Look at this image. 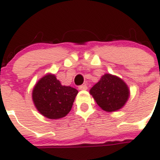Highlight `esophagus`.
I'll return each mask as SVG.
<instances>
[{
  "mask_svg": "<svg viewBox=\"0 0 160 160\" xmlns=\"http://www.w3.org/2000/svg\"><path fill=\"white\" fill-rule=\"evenodd\" d=\"M78 90H87V85H81L78 87Z\"/></svg>",
  "mask_w": 160,
  "mask_h": 160,
  "instance_id": "esophagus-1",
  "label": "esophagus"
}]
</instances>
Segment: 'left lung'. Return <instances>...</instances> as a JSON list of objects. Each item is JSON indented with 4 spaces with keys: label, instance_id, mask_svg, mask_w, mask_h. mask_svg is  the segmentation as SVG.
Returning <instances> with one entry per match:
<instances>
[{
    "label": "left lung",
    "instance_id": "obj_1",
    "mask_svg": "<svg viewBox=\"0 0 160 160\" xmlns=\"http://www.w3.org/2000/svg\"><path fill=\"white\" fill-rule=\"evenodd\" d=\"M90 94L103 111L112 112L118 111L125 105L130 96V90L122 79L106 73L90 89Z\"/></svg>",
    "mask_w": 160,
    "mask_h": 160
}]
</instances>
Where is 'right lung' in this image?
Here are the masks:
<instances>
[{"instance_id": "add662e5", "label": "right lung", "mask_w": 160, "mask_h": 160, "mask_svg": "<svg viewBox=\"0 0 160 160\" xmlns=\"http://www.w3.org/2000/svg\"><path fill=\"white\" fill-rule=\"evenodd\" d=\"M78 91L61 84L54 74L48 73L38 82L32 98L38 111L50 119L63 118L70 112Z\"/></svg>"}]
</instances>
